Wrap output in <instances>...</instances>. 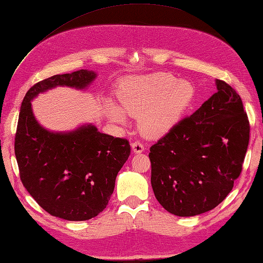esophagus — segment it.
Listing matches in <instances>:
<instances>
[{"label": "esophagus", "instance_id": "34e87169", "mask_svg": "<svg viewBox=\"0 0 263 263\" xmlns=\"http://www.w3.org/2000/svg\"><path fill=\"white\" fill-rule=\"evenodd\" d=\"M132 148H133V152H134V153H135V154H138V153H142V152H144L145 146H144V145H143L141 142L136 141V142L132 143Z\"/></svg>", "mask_w": 263, "mask_h": 263}]
</instances>
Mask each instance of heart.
I'll use <instances>...</instances> for the list:
<instances>
[{"label":"heart","mask_w":263,"mask_h":263,"mask_svg":"<svg viewBox=\"0 0 263 263\" xmlns=\"http://www.w3.org/2000/svg\"><path fill=\"white\" fill-rule=\"evenodd\" d=\"M121 108L108 101L112 121L125 124L126 114L139 117L145 134L159 137L176 127L194 102L195 87L171 74L157 73L126 81L118 93Z\"/></svg>","instance_id":"b5f03b06"}]
</instances>
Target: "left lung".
<instances>
[{
	"label": "left lung",
	"instance_id": "1",
	"mask_svg": "<svg viewBox=\"0 0 263 263\" xmlns=\"http://www.w3.org/2000/svg\"><path fill=\"white\" fill-rule=\"evenodd\" d=\"M217 92L151 147V183L162 207L181 217L212 211L242 171L250 125L241 97L224 81Z\"/></svg>",
	"mask_w": 263,
	"mask_h": 263
}]
</instances>
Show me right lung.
<instances>
[{"label": "right lung", "instance_id": "obj_1", "mask_svg": "<svg viewBox=\"0 0 263 263\" xmlns=\"http://www.w3.org/2000/svg\"><path fill=\"white\" fill-rule=\"evenodd\" d=\"M97 77L89 69L54 75L34 84L21 103L14 142L20 179L40 207L66 220L91 219L107 207L130 145L92 124L51 132L36 119L31 101L56 86L85 90Z\"/></svg>", "mask_w": 263, "mask_h": 263}]
</instances>
